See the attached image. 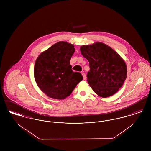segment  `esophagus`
I'll return each instance as SVG.
<instances>
[{"label": "esophagus", "mask_w": 151, "mask_h": 151, "mask_svg": "<svg viewBox=\"0 0 151 151\" xmlns=\"http://www.w3.org/2000/svg\"><path fill=\"white\" fill-rule=\"evenodd\" d=\"M82 75H83V78H84V80H86V74L84 73H82Z\"/></svg>", "instance_id": "34e87169"}]
</instances>
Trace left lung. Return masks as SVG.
Wrapping results in <instances>:
<instances>
[{
  "label": "left lung",
  "instance_id": "obj_1",
  "mask_svg": "<svg viewBox=\"0 0 151 151\" xmlns=\"http://www.w3.org/2000/svg\"><path fill=\"white\" fill-rule=\"evenodd\" d=\"M80 50L89 63L87 81L95 93L102 98L115 94L127 77V65L123 58L100 42L81 46Z\"/></svg>",
  "mask_w": 151,
  "mask_h": 151
}]
</instances>
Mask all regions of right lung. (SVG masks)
<instances>
[{
  "label": "right lung",
  "instance_id": "obj_1",
  "mask_svg": "<svg viewBox=\"0 0 151 151\" xmlns=\"http://www.w3.org/2000/svg\"><path fill=\"white\" fill-rule=\"evenodd\" d=\"M75 52L73 44L60 41L42 52L34 69L40 89L47 96L64 99L83 79L80 73L73 72L70 62Z\"/></svg>",
  "mask_w": 151,
  "mask_h": 151
}]
</instances>
